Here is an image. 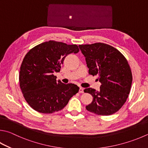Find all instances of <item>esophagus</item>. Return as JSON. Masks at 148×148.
Here are the masks:
<instances>
[{
  "label": "esophagus",
  "instance_id": "34e87169",
  "mask_svg": "<svg viewBox=\"0 0 148 148\" xmlns=\"http://www.w3.org/2000/svg\"><path fill=\"white\" fill-rule=\"evenodd\" d=\"M83 92H84V88L80 87L79 90V93H83Z\"/></svg>",
  "mask_w": 148,
  "mask_h": 148
}]
</instances>
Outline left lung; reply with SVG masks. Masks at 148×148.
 <instances>
[{
    "instance_id": "obj_1",
    "label": "left lung",
    "mask_w": 148,
    "mask_h": 148,
    "mask_svg": "<svg viewBox=\"0 0 148 148\" xmlns=\"http://www.w3.org/2000/svg\"><path fill=\"white\" fill-rule=\"evenodd\" d=\"M79 48L85 58L88 74L98 75L101 83L99 90H84L93 97L86 109L98 115L115 113L130 92L133 77L127 60L116 48L101 42L79 45Z\"/></svg>"
}]
</instances>
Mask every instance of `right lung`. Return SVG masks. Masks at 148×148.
<instances>
[{"label":"right lung","mask_w":148,"mask_h":148,"mask_svg":"<svg viewBox=\"0 0 148 148\" xmlns=\"http://www.w3.org/2000/svg\"><path fill=\"white\" fill-rule=\"evenodd\" d=\"M76 45L49 41L37 45L26 53L21 64L19 83L24 97L32 109L41 113L63 109L79 88L72 83L57 81L67 55L79 52Z\"/></svg>","instance_id":"1"}]
</instances>
